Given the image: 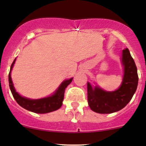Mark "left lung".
Here are the masks:
<instances>
[{
	"mask_svg": "<svg viewBox=\"0 0 146 146\" xmlns=\"http://www.w3.org/2000/svg\"><path fill=\"white\" fill-rule=\"evenodd\" d=\"M121 63L123 78L121 85L114 91H106L98 85L88 82V101L92 111L99 113H111L122 109L132 99L138 84L137 67L128 48L122 50Z\"/></svg>",
	"mask_w": 146,
	"mask_h": 146,
	"instance_id": "1",
	"label": "left lung"
}]
</instances>
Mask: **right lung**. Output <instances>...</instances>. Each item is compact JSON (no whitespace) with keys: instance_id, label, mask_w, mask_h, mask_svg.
<instances>
[{"instance_id":"1","label":"right lung","mask_w":146,"mask_h":146,"mask_svg":"<svg viewBox=\"0 0 146 146\" xmlns=\"http://www.w3.org/2000/svg\"><path fill=\"white\" fill-rule=\"evenodd\" d=\"M16 59L17 58L14 59V62L12 63L11 66L9 74V82L11 91L12 95L14 96V99L16 100L17 104L24 109L37 113H50V112L54 111L60 109L62 106L65 89L71 83L73 78H70L69 80H65L64 81H63L59 87L56 90V91L48 97L42 98L40 99H30L28 98L23 97L16 91L14 84L12 82L11 77V73L13 66L15 64Z\"/></svg>"}]
</instances>
